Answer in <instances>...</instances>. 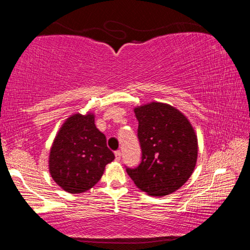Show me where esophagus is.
Returning a JSON list of instances; mask_svg holds the SVG:
<instances>
[{
    "label": "esophagus",
    "instance_id": "1",
    "mask_svg": "<svg viewBox=\"0 0 250 250\" xmlns=\"http://www.w3.org/2000/svg\"><path fill=\"white\" fill-rule=\"evenodd\" d=\"M115 155H116V160L117 161H120V159H121V152L120 151H116L115 152Z\"/></svg>",
    "mask_w": 250,
    "mask_h": 250
}]
</instances>
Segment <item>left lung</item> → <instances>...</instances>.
Segmentation results:
<instances>
[{
	"label": "left lung",
	"instance_id": "left-lung-1",
	"mask_svg": "<svg viewBox=\"0 0 250 250\" xmlns=\"http://www.w3.org/2000/svg\"><path fill=\"white\" fill-rule=\"evenodd\" d=\"M142 160L126 173L150 196H166L189 179L197 161V137L191 122L172 105L150 103L134 108Z\"/></svg>",
	"mask_w": 250,
	"mask_h": 250
}]
</instances>
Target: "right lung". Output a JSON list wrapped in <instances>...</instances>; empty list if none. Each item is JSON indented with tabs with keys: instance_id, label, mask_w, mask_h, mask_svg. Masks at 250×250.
Wrapping results in <instances>:
<instances>
[{
	"instance_id": "add662e5",
	"label": "right lung",
	"mask_w": 250,
	"mask_h": 250,
	"mask_svg": "<svg viewBox=\"0 0 250 250\" xmlns=\"http://www.w3.org/2000/svg\"><path fill=\"white\" fill-rule=\"evenodd\" d=\"M113 160L105 135L96 128L94 113H75L55 137L48 167L56 184L66 192L78 194L98 183L105 166Z\"/></svg>"
}]
</instances>
